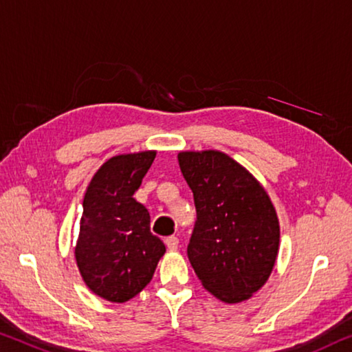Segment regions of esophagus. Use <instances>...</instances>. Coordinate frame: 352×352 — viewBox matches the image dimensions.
<instances>
[{
	"instance_id": "obj_1",
	"label": "esophagus",
	"mask_w": 352,
	"mask_h": 352,
	"mask_svg": "<svg viewBox=\"0 0 352 352\" xmlns=\"http://www.w3.org/2000/svg\"><path fill=\"white\" fill-rule=\"evenodd\" d=\"M164 243H166V246L169 250H177L178 249V238L177 236H167L164 239Z\"/></svg>"
}]
</instances>
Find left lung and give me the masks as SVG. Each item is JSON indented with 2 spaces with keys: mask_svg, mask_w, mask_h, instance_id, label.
Here are the masks:
<instances>
[{
  "mask_svg": "<svg viewBox=\"0 0 352 352\" xmlns=\"http://www.w3.org/2000/svg\"><path fill=\"white\" fill-rule=\"evenodd\" d=\"M178 164L196 205L188 258L199 280L224 302L249 299L276 263L280 228L274 206L260 183L226 153L182 152Z\"/></svg>",
  "mask_w": 352,
  "mask_h": 352,
  "instance_id": "obj_1",
  "label": "left lung"
}]
</instances>
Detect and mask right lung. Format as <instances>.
Masks as SVG:
<instances>
[{
  "label": "right lung",
  "instance_id": "1",
  "mask_svg": "<svg viewBox=\"0 0 352 352\" xmlns=\"http://www.w3.org/2000/svg\"><path fill=\"white\" fill-rule=\"evenodd\" d=\"M155 152L119 155L106 161L89 183L75 256L86 285L111 302L135 298L152 280L166 252L150 232V214L133 194Z\"/></svg>",
  "mask_w": 352,
  "mask_h": 352
}]
</instances>
